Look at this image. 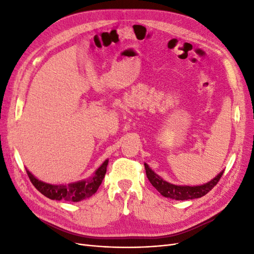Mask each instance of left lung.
<instances>
[{"label": "left lung", "instance_id": "obj_1", "mask_svg": "<svg viewBox=\"0 0 254 254\" xmlns=\"http://www.w3.org/2000/svg\"><path fill=\"white\" fill-rule=\"evenodd\" d=\"M144 166L146 171V176H147V178L149 182L152 184V187H155L156 190L162 196L175 199V200H189V199L200 198L204 196L216 186L217 182L221 178L222 174H224V171H221L211 181L204 184H200V186H178V184H173L171 182L165 181L163 178H161V177L153 172L146 163H144Z\"/></svg>", "mask_w": 254, "mask_h": 254}]
</instances>
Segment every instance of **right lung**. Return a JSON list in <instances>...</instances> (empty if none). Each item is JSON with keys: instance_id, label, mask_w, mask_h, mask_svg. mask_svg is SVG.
<instances>
[{"instance_id": "right-lung-1", "label": "right lung", "mask_w": 254, "mask_h": 254, "mask_svg": "<svg viewBox=\"0 0 254 254\" xmlns=\"http://www.w3.org/2000/svg\"><path fill=\"white\" fill-rule=\"evenodd\" d=\"M108 162V159L105 160L104 163L97 168L93 176L90 177L89 179H84L68 184H50L37 179L27 168L26 173L30 181L34 184V187L45 197L52 199V200L78 202L96 193V190L102 184L104 177L106 175Z\"/></svg>"}]
</instances>
